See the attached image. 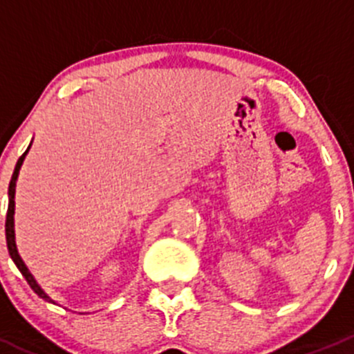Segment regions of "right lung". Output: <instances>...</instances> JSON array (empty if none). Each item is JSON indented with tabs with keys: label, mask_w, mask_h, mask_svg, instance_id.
Instances as JSON below:
<instances>
[{
	"label": "right lung",
	"mask_w": 354,
	"mask_h": 354,
	"mask_svg": "<svg viewBox=\"0 0 354 354\" xmlns=\"http://www.w3.org/2000/svg\"><path fill=\"white\" fill-rule=\"evenodd\" d=\"M32 147V142L30 145L27 147V151L24 152L22 156H20V159L17 160V166H15V171H13L12 174V180H10V187H8V212H6V223H5V231H6V246H8V253L10 257H12L13 263L17 266V269L22 272V276L25 277V281L28 283V286L34 289L35 295L39 296V298H42L44 301L48 303H53V305H56L55 299L51 298V296L48 295V292L44 291L41 286L37 284V281H35V277L32 276L30 270H28V267L25 266V262L22 260V257H20L19 250H17V241H15V187H17V180H19V173H20V167H22L24 160H25V156L28 154V151H30Z\"/></svg>",
	"instance_id": "obj_1"
}]
</instances>
